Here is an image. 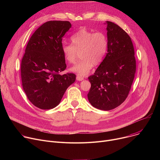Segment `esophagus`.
Returning <instances> with one entry per match:
<instances>
[{
    "label": "esophagus",
    "mask_w": 160,
    "mask_h": 160,
    "mask_svg": "<svg viewBox=\"0 0 160 160\" xmlns=\"http://www.w3.org/2000/svg\"><path fill=\"white\" fill-rule=\"evenodd\" d=\"M77 80H78V81H82L83 80V77H82V76H80V75H77Z\"/></svg>",
    "instance_id": "obj_1"
}]
</instances>
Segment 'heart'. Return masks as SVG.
<instances>
[{"label":"heart","mask_w":160,"mask_h":160,"mask_svg":"<svg viewBox=\"0 0 160 160\" xmlns=\"http://www.w3.org/2000/svg\"><path fill=\"white\" fill-rule=\"evenodd\" d=\"M72 43H64L62 51L66 61L74 63L80 54L81 60L70 68L78 75H87L93 65L99 64L103 60L108 49V39L102 32H92L82 28L71 37Z\"/></svg>","instance_id":"b5f03b06"}]
</instances>
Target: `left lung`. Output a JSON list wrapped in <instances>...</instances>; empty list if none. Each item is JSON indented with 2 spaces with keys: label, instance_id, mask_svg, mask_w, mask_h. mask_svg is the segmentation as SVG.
<instances>
[{
  "label": "left lung",
  "instance_id": "left-lung-1",
  "mask_svg": "<svg viewBox=\"0 0 160 160\" xmlns=\"http://www.w3.org/2000/svg\"><path fill=\"white\" fill-rule=\"evenodd\" d=\"M108 52L94 74L88 77L91 87L87 94L94 108L109 111L127 98L134 79L136 61L129 35L118 25L106 21Z\"/></svg>",
  "mask_w": 160,
  "mask_h": 160
}]
</instances>
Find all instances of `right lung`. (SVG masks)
Returning <instances> with one entry per match:
<instances>
[{"mask_svg": "<svg viewBox=\"0 0 160 160\" xmlns=\"http://www.w3.org/2000/svg\"><path fill=\"white\" fill-rule=\"evenodd\" d=\"M72 25L67 21H49L30 38L21 63L22 85L29 101L41 109L57 106L74 73L60 75L66 68L62 40Z\"/></svg>", "mask_w": 160, "mask_h": 160, "instance_id": "1", "label": "right lung"}]
</instances>
